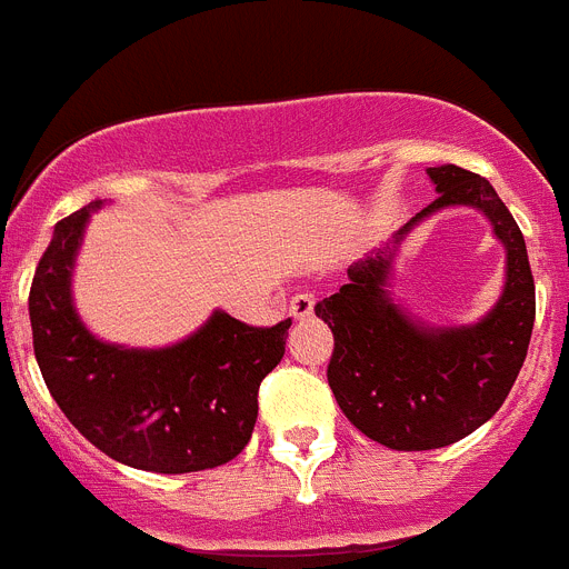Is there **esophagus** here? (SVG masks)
I'll return each mask as SVG.
<instances>
[{
    "instance_id": "34e87169",
    "label": "esophagus",
    "mask_w": 569,
    "mask_h": 569,
    "mask_svg": "<svg viewBox=\"0 0 569 569\" xmlns=\"http://www.w3.org/2000/svg\"><path fill=\"white\" fill-rule=\"evenodd\" d=\"M313 308H316L313 290H299V293L290 299V316H293V319H305V316H313Z\"/></svg>"
}]
</instances>
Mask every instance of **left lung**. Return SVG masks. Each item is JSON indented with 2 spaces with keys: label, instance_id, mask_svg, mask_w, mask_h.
I'll return each instance as SVG.
<instances>
[{
  "label": "left lung",
  "instance_id": "8db88e82",
  "mask_svg": "<svg viewBox=\"0 0 569 569\" xmlns=\"http://www.w3.org/2000/svg\"><path fill=\"white\" fill-rule=\"evenodd\" d=\"M439 199L419 219L450 204L479 208L507 250L499 305L472 328H425L387 299L390 253L347 268L350 281L321 299L316 316L333 330L328 381L341 413L367 439L390 450H436L470 436L510 393L536 321V281L525 236L485 176L456 164L427 170Z\"/></svg>",
  "mask_w": 569,
  "mask_h": 569
}]
</instances>
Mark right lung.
I'll return each mask as SVG.
<instances>
[{
	"mask_svg": "<svg viewBox=\"0 0 569 569\" xmlns=\"http://www.w3.org/2000/svg\"><path fill=\"white\" fill-rule=\"evenodd\" d=\"M90 208L57 222L30 281L33 356L50 396L90 445L136 470L228 465L253 436L259 385L284 356L290 319L250 328L219 310L164 350L93 339L70 305V268Z\"/></svg>",
	"mask_w": 569,
	"mask_h": 569,
	"instance_id": "1",
	"label": "right lung"
}]
</instances>
